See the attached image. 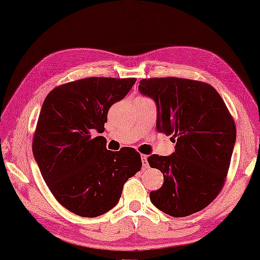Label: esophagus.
<instances>
[{
  "mask_svg": "<svg viewBox=\"0 0 260 260\" xmlns=\"http://www.w3.org/2000/svg\"><path fill=\"white\" fill-rule=\"evenodd\" d=\"M141 157H142L143 168H144V169H147V168H149V164H148V161H147V156H146V155H142Z\"/></svg>",
  "mask_w": 260,
  "mask_h": 260,
  "instance_id": "34e87169",
  "label": "esophagus"
}]
</instances>
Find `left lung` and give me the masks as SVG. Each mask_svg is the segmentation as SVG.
I'll list each match as a JSON object with an SVG mask.
<instances>
[{"label": "left lung", "mask_w": 260, "mask_h": 260, "mask_svg": "<svg viewBox=\"0 0 260 260\" xmlns=\"http://www.w3.org/2000/svg\"><path fill=\"white\" fill-rule=\"evenodd\" d=\"M138 90L157 105L159 133L172 135L170 156L151 155L164 184L150 201L174 217L206 208L222 190L236 141V126L221 95L212 85L182 78H150Z\"/></svg>", "instance_id": "obj_1"}]
</instances>
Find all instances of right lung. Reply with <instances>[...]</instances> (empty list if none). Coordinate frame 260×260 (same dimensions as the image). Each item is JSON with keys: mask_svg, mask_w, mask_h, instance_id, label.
Returning <instances> with one entry per match:
<instances>
[{"mask_svg": "<svg viewBox=\"0 0 260 260\" xmlns=\"http://www.w3.org/2000/svg\"><path fill=\"white\" fill-rule=\"evenodd\" d=\"M135 78L91 77L59 85L43 103L32 154L50 192L67 210L83 217L110 211L124 183L142 168L139 152L106 149L102 136L111 106L127 94Z\"/></svg>", "mask_w": 260, "mask_h": 260, "instance_id": "right-lung-1", "label": "right lung"}]
</instances>
